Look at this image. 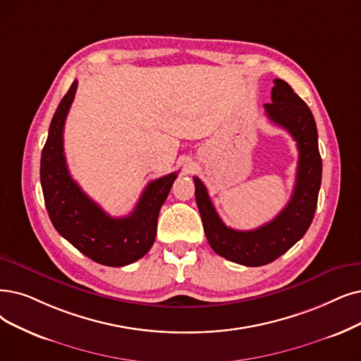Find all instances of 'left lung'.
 I'll return each instance as SVG.
<instances>
[{
    "mask_svg": "<svg viewBox=\"0 0 361 361\" xmlns=\"http://www.w3.org/2000/svg\"><path fill=\"white\" fill-rule=\"evenodd\" d=\"M271 100L264 105L268 118L293 136L299 151L293 194L276 218L252 231L229 228L219 218L204 183L194 178L195 201L210 247L228 261L246 267H262L276 261L305 235L322 185V157L312 112L280 78L274 80Z\"/></svg>",
    "mask_w": 361,
    "mask_h": 361,
    "instance_id": "obj_1",
    "label": "left lung"
}]
</instances>
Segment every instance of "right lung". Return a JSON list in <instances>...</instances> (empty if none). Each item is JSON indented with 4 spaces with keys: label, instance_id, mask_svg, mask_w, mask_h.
Wrapping results in <instances>:
<instances>
[{
    "label": "right lung",
    "instance_id": "obj_1",
    "mask_svg": "<svg viewBox=\"0 0 361 361\" xmlns=\"http://www.w3.org/2000/svg\"><path fill=\"white\" fill-rule=\"evenodd\" d=\"M78 82L57 106L41 152L39 178L50 221L65 240L92 261L124 267L145 256L157 235V219L178 171L147 185L133 212L111 218L71 178L63 154V127Z\"/></svg>",
    "mask_w": 361,
    "mask_h": 361
}]
</instances>
